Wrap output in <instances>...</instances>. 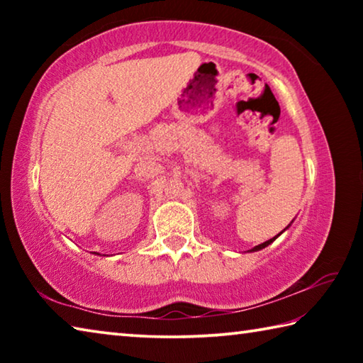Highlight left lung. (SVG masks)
<instances>
[{
  "label": "left lung",
  "instance_id": "obj_1",
  "mask_svg": "<svg viewBox=\"0 0 363 363\" xmlns=\"http://www.w3.org/2000/svg\"><path fill=\"white\" fill-rule=\"evenodd\" d=\"M275 238H277V237H274V238H270V240H267V242H264V243H261V245H257V247H255V248L251 250V251H257V250H262V248H266L269 243H272V242L275 240Z\"/></svg>",
  "mask_w": 363,
  "mask_h": 363
}]
</instances>
